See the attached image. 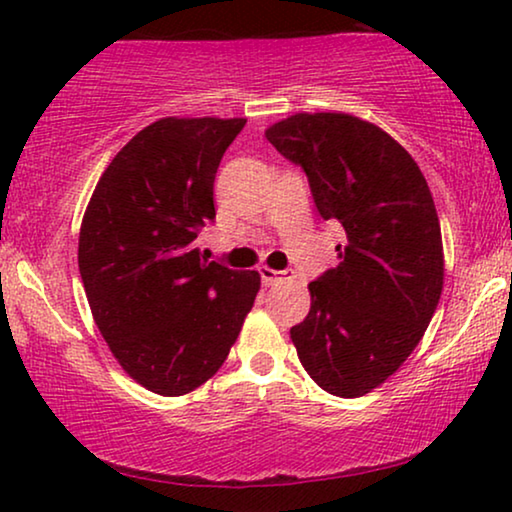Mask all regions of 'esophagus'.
<instances>
[{
  "label": "esophagus",
  "mask_w": 512,
  "mask_h": 512,
  "mask_svg": "<svg viewBox=\"0 0 512 512\" xmlns=\"http://www.w3.org/2000/svg\"><path fill=\"white\" fill-rule=\"evenodd\" d=\"M258 275H261V279H263V284H265V286H272L275 282H279V279H284L286 275H289V270H282V272H279V270L265 268V265H263V268H258Z\"/></svg>",
  "instance_id": "1"
}]
</instances>
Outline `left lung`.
I'll return each instance as SVG.
<instances>
[{
	"mask_svg": "<svg viewBox=\"0 0 512 512\" xmlns=\"http://www.w3.org/2000/svg\"><path fill=\"white\" fill-rule=\"evenodd\" d=\"M310 181L321 219L347 242L338 268L310 284L291 328L321 389L354 398L380 387L419 345L443 291V240L429 184L410 153L349 114H296L265 130Z\"/></svg>",
	"mask_w": 512,
	"mask_h": 512,
	"instance_id": "8db88e82",
	"label": "left lung"
}]
</instances>
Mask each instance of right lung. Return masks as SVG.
Listing matches in <instances>:
<instances>
[{
	"label": "right lung",
	"mask_w": 512,
	"mask_h": 512,
	"mask_svg": "<svg viewBox=\"0 0 512 512\" xmlns=\"http://www.w3.org/2000/svg\"><path fill=\"white\" fill-rule=\"evenodd\" d=\"M244 118H160L97 181L79 235L90 310L125 373L184 396L223 366L261 277L200 258L214 177Z\"/></svg>",
	"instance_id": "add662e5"
}]
</instances>
